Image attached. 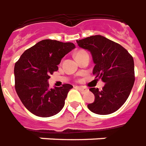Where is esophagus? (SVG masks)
Wrapping results in <instances>:
<instances>
[{
  "instance_id": "1",
  "label": "esophagus",
  "mask_w": 146,
  "mask_h": 146,
  "mask_svg": "<svg viewBox=\"0 0 146 146\" xmlns=\"http://www.w3.org/2000/svg\"><path fill=\"white\" fill-rule=\"evenodd\" d=\"M76 88H77L78 90H79L82 92H86L88 90L87 88L84 87V86H76Z\"/></svg>"
}]
</instances>
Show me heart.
<instances>
[{
  "label": "heart",
  "instance_id": "heart-1",
  "mask_svg": "<svg viewBox=\"0 0 146 146\" xmlns=\"http://www.w3.org/2000/svg\"><path fill=\"white\" fill-rule=\"evenodd\" d=\"M84 52H86L82 51V50H79V51L76 52H75V57H77L78 56H79V55H82V53H84Z\"/></svg>",
  "mask_w": 146,
  "mask_h": 146
}]
</instances>
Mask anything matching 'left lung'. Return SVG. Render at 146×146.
<instances>
[{
	"instance_id": "left-lung-1",
	"label": "left lung",
	"mask_w": 146,
	"mask_h": 146,
	"mask_svg": "<svg viewBox=\"0 0 146 146\" xmlns=\"http://www.w3.org/2000/svg\"><path fill=\"white\" fill-rule=\"evenodd\" d=\"M76 42L80 48L90 52L95 64L93 74L104 82L102 90L90 89L95 99L88 108L96 114L113 113L126 102L134 86V59L122 45L101 35Z\"/></svg>"
}]
</instances>
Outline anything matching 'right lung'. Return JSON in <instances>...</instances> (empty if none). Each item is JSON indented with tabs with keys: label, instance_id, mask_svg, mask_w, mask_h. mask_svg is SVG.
Segmentation results:
<instances>
[{
	"label": "right lung",
	"instance_id": "add662e5",
	"mask_svg": "<svg viewBox=\"0 0 146 146\" xmlns=\"http://www.w3.org/2000/svg\"><path fill=\"white\" fill-rule=\"evenodd\" d=\"M75 48L71 42L45 39L27 49L15 64V88L26 108L37 116L49 117L64 108L70 84L50 88L48 80L61 59Z\"/></svg>",
	"mask_w": 146,
	"mask_h": 146
}]
</instances>
